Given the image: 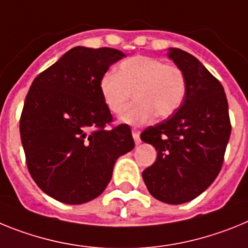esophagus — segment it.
<instances>
[{
  "label": "esophagus",
  "mask_w": 248,
  "mask_h": 248,
  "mask_svg": "<svg viewBox=\"0 0 248 248\" xmlns=\"http://www.w3.org/2000/svg\"><path fill=\"white\" fill-rule=\"evenodd\" d=\"M132 137L133 140H135V143L136 145H139L140 142H141V140H140V132L137 130H132Z\"/></svg>",
  "instance_id": "1"
}]
</instances>
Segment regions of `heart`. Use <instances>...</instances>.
<instances>
[{"label": "heart", "instance_id": "heart-1", "mask_svg": "<svg viewBox=\"0 0 248 248\" xmlns=\"http://www.w3.org/2000/svg\"><path fill=\"white\" fill-rule=\"evenodd\" d=\"M103 103L112 113H120L130 101L120 121L130 126H143L155 116L169 117L181 107L186 96V78L176 66L147 56H135L118 64L117 73L106 72L98 83Z\"/></svg>", "mask_w": 248, "mask_h": 248}]
</instances>
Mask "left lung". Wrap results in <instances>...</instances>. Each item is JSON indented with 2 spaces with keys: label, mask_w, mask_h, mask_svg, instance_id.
<instances>
[{
  "label": "left lung",
  "mask_w": 248,
  "mask_h": 248,
  "mask_svg": "<svg viewBox=\"0 0 248 248\" xmlns=\"http://www.w3.org/2000/svg\"><path fill=\"white\" fill-rule=\"evenodd\" d=\"M167 57L184 72L186 96L171 117L141 133L157 151L142 178L155 199L181 204L201 195L219 173L231 124L218 79L186 51L172 47Z\"/></svg>",
  "instance_id": "8db88e82"
}]
</instances>
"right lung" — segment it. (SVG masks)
Masks as SVG:
<instances>
[{"label":"right lung","instance_id":"obj_1","mask_svg":"<svg viewBox=\"0 0 248 248\" xmlns=\"http://www.w3.org/2000/svg\"><path fill=\"white\" fill-rule=\"evenodd\" d=\"M124 57L108 47H73L33 79L26 96L20 133L27 167L57 201L81 204L98 197L118 157L135 147L130 126L106 128L112 115L98 88Z\"/></svg>","mask_w":248,"mask_h":248}]
</instances>
